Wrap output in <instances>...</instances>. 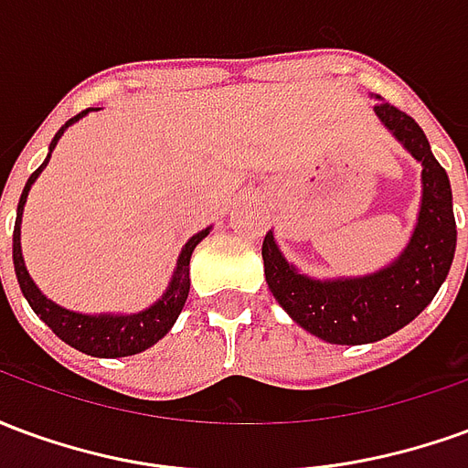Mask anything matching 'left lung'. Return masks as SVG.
<instances>
[{"label":"left lung","instance_id":"8db88e82","mask_svg":"<svg viewBox=\"0 0 468 468\" xmlns=\"http://www.w3.org/2000/svg\"><path fill=\"white\" fill-rule=\"evenodd\" d=\"M373 110L423 167L419 223L403 253L363 278L315 281L285 261L273 233L263 240L265 281L275 301L308 334L338 346L373 344L411 324L439 293L456 250L452 185L426 134L399 107L378 102Z\"/></svg>","mask_w":468,"mask_h":468}]
</instances>
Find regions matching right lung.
<instances>
[{
	"mask_svg": "<svg viewBox=\"0 0 468 468\" xmlns=\"http://www.w3.org/2000/svg\"><path fill=\"white\" fill-rule=\"evenodd\" d=\"M90 110L80 112L72 120H67L59 133L55 134V140L49 144V154L47 160L39 167H37L32 177L27 180L25 190H22V197H19V205H16V223H15V235H12V258H15V273L16 281H19V288L22 293L32 305L42 321H45L55 335H59L65 344H69L77 351L87 353V356H97V358H122V356H134V353L144 351L154 346L160 338H163L173 324L177 321V315L183 311L185 301H187V293H190V255H193L195 245L203 240L205 235L210 233V228H205L197 235H193L187 243H185L183 253L177 258V268H175L173 281L167 285V291L163 293V298L153 303L150 308H144L140 314L130 315H85L75 314V311H67L62 305H57L55 301H49L39 288L35 285V281L27 273L25 258H22V243H19V235H22V210H25L27 195H29V187L37 180V175L45 170V165L49 163L52 157V150H55L57 140L62 137L67 127L72 122H77L80 117H85Z\"/></svg>",
	"mask_w": 468,
	"mask_h": 468,
	"instance_id": "right-lung-1",
	"label": "right lung"
}]
</instances>
